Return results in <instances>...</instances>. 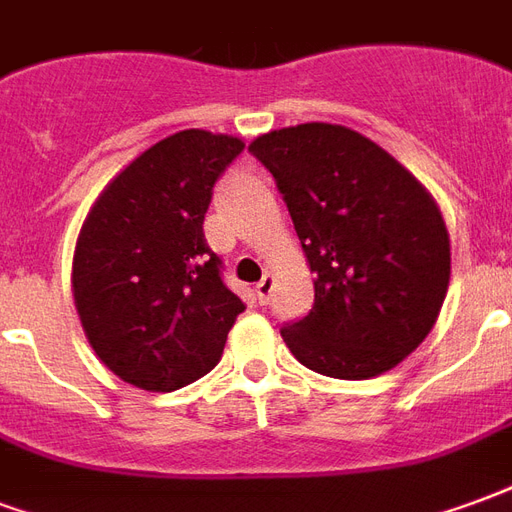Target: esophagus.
<instances>
[{
  "label": "esophagus",
  "instance_id": "1",
  "mask_svg": "<svg viewBox=\"0 0 512 512\" xmlns=\"http://www.w3.org/2000/svg\"><path fill=\"white\" fill-rule=\"evenodd\" d=\"M253 292H256V297H259L261 305L270 300L272 292H275V278H272L270 272H267V275H264V278H261V281L256 283V289H253Z\"/></svg>",
  "mask_w": 512,
  "mask_h": 512
}]
</instances>
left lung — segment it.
I'll use <instances>...</instances> for the list:
<instances>
[{
    "label": "left lung",
    "mask_w": 512,
    "mask_h": 512,
    "mask_svg": "<svg viewBox=\"0 0 512 512\" xmlns=\"http://www.w3.org/2000/svg\"><path fill=\"white\" fill-rule=\"evenodd\" d=\"M270 169L313 272V308L281 330L333 379L390 371L431 333L450 283V234L412 171L352 128L305 122L248 147Z\"/></svg>",
    "instance_id": "obj_1"
}]
</instances>
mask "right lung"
<instances>
[{"label": "right lung", "mask_w": 512, "mask_h": 512, "mask_svg": "<svg viewBox=\"0 0 512 512\" xmlns=\"http://www.w3.org/2000/svg\"><path fill=\"white\" fill-rule=\"evenodd\" d=\"M242 138L179 130L108 182L78 231L73 300L89 346L122 382L171 393L210 374L245 311L204 240L212 188Z\"/></svg>", "instance_id": "right-lung-1"}]
</instances>
